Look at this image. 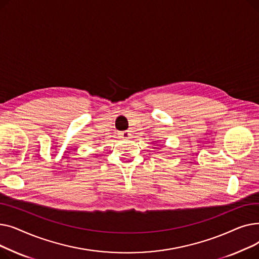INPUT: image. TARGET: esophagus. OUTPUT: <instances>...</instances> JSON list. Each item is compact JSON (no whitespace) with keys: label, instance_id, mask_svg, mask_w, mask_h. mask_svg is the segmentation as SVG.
<instances>
[{"label":"esophagus","instance_id":"obj_1","mask_svg":"<svg viewBox=\"0 0 259 259\" xmlns=\"http://www.w3.org/2000/svg\"><path fill=\"white\" fill-rule=\"evenodd\" d=\"M119 135L121 139H130L131 133H130V131H124V132H120Z\"/></svg>","mask_w":259,"mask_h":259}]
</instances>
